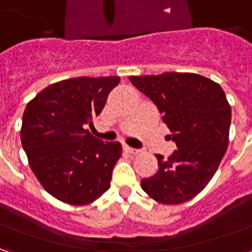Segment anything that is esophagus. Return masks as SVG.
<instances>
[{
    "label": "esophagus",
    "instance_id": "34e87169",
    "mask_svg": "<svg viewBox=\"0 0 252 252\" xmlns=\"http://www.w3.org/2000/svg\"><path fill=\"white\" fill-rule=\"evenodd\" d=\"M124 151H126V153H129V154H137V153H139V150H136V148L129 147V146H124Z\"/></svg>",
    "mask_w": 252,
    "mask_h": 252
}]
</instances>
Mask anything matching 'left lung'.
Instances as JSON below:
<instances>
[{
	"mask_svg": "<svg viewBox=\"0 0 252 252\" xmlns=\"http://www.w3.org/2000/svg\"><path fill=\"white\" fill-rule=\"evenodd\" d=\"M157 105L177 150L158 158V171L142 180V189L166 205H177L204 189L228 147L231 106L219 83L191 72L129 77Z\"/></svg>",
	"mask_w": 252,
	"mask_h": 252,
	"instance_id": "8db88e82",
	"label": "left lung"
}]
</instances>
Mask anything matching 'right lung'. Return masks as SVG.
I'll return each instance as SVG.
<instances>
[{"label":"right lung","instance_id":"right-lung-1","mask_svg":"<svg viewBox=\"0 0 252 252\" xmlns=\"http://www.w3.org/2000/svg\"><path fill=\"white\" fill-rule=\"evenodd\" d=\"M119 82V77L64 79L27 104L21 144L36 178L58 200L86 205L110 188L123 147L94 137L86 126Z\"/></svg>","mask_w":252,"mask_h":252}]
</instances>
